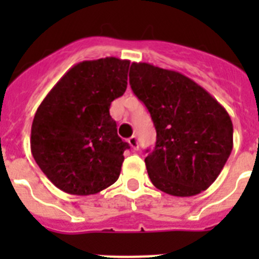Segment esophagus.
<instances>
[{
    "label": "esophagus",
    "mask_w": 259,
    "mask_h": 259,
    "mask_svg": "<svg viewBox=\"0 0 259 259\" xmlns=\"http://www.w3.org/2000/svg\"><path fill=\"white\" fill-rule=\"evenodd\" d=\"M128 144L131 145V148L134 150H137L139 149V141H137V137L136 136H132L128 139Z\"/></svg>",
    "instance_id": "34e87169"
}]
</instances>
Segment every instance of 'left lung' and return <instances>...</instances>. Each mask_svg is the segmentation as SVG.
<instances>
[{"label": "left lung", "instance_id": "1", "mask_svg": "<svg viewBox=\"0 0 259 259\" xmlns=\"http://www.w3.org/2000/svg\"><path fill=\"white\" fill-rule=\"evenodd\" d=\"M130 84L157 131L154 149L145 158L153 185L176 197L206 191L233 146L226 109L185 75L145 62L132 63Z\"/></svg>", "mask_w": 259, "mask_h": 259}]
</instances>
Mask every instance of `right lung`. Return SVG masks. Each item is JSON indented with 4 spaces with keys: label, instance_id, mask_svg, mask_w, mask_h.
<instances>
[{
    "label": "right lung",
    "instance_id": "obj_1",
    "mask_svg": "<svg viewBox=\"0 0 259 259\" xmlns=\"http://www.w3.org/2000/svg\"><path fill=\"white\" fill-rule=\"evenodd\" d=\"M130 61L79 62L50 89L31 128V152L57 188L75 196L118 180L128 144L116 132L110 105L127 88Z\"/></svg>",
    "mask_w": 259,
    "mask_h": 259
}]
</instances>
